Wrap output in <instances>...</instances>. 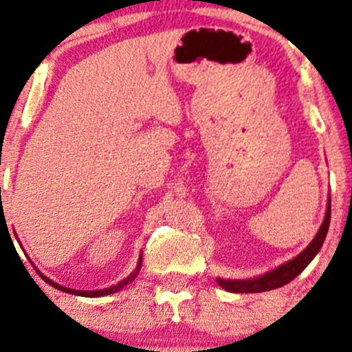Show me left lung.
Returning a JSON list of instances; mask_svg holds the SVG:
<instances>
[{
    "label": "left lung",
    "instance_id": "left-lung-1",
    "mask_svg": "<svg viewBox=\"0 0 352 352\" xmlns=\"http://www.w3.org/2000/svg\"><path fill=\"white\" fill-rule=\"evenodd\" d=\"M329 220L331 197L328 199V208H326L324 220H322V225L319 227L316 236L313 238V241H311L296 258L289 260L288 263L278 266L276 270H273V272L266 273L260 278H253V280H221V278H217V283L230 293H261L288 285L289 281H293L294 278L311 263V260H313L319 250H321L322 243H324L326 233H328L329 228Z\"/></svg>",
    "mask_w": 352,
    "mask_h": 352
}]
</instances>
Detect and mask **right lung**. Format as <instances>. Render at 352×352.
I'll return each mask as SVG.
<instances>
[{
	"instance_id": "add662e5",
	"label": "right lung",
	"mask_w": 352,
	"mask_h": 352,
	"mask_svg": "<svg viewBox=\"0 0 352 352\" xmlns=\"http://www.w3.org/2000/svg\"><path fill=\"white\" fill-rule=\"evenodd\" d=\"M140 265H142V256L139 258V263H137V268H135V272L132 273L131 276H127V278H125V280H124V281H120L119 285H116V286H111V288H106V289H98V292H79V289H71V288H66V286H60V285H58V283L51 281L50 278H46V276H44V274H41V276H43V280H44V281H46V283H50V285H51V286H54V288L60 289V292H66V293H69V294H78V296L96 298V296H106V294L117 293V292H119V289H122L125 285H129V283H131V281H134V278L137 276V273L140 272Z\"/></svg>"
}]
</instances>
